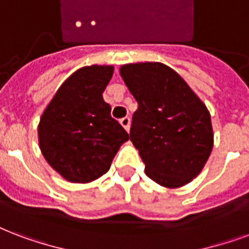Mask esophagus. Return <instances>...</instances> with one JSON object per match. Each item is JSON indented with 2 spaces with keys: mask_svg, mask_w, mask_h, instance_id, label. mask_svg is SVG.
<instances>
[{
  "mask_svg": "<svg viewBox=\"0 0 249 249\" xmlns=\"http://www.w3.org/2000/svg\"><path fill=\"white\" fill-rule=\"evenodd\" d=\"M120 124L123 125V128L128 132L129 128H130V119H129V117H123L120 120Z\"/></svg>",
  "mask_w": 249,
  "mask_h": 249,
  "instance_id": "obj_1",
  "label": "esophagus"
}]
</instances>
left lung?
Instances as JSON below:
<instances>
[{
    "instance_id": "1",
    "label": "left lung",
    "mask_w": 249,
    "mask_h": 249,
    "mask_svg": "<svg viewBox=\"0 0 249 249\" xmlns=\"http://www.w3.org/2000/svg\"><path fill=\"white\" fill-rule=\"evenodd\" d=\"M120 75L138 103L129 134L145 163V174L170 189L191 183L200 175L214 145L204 102L162 62L125 64Z\"/></svg>"
}]
</instances>
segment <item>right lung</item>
Returning <instances> with one entry per match:
<instances>
[{
    "instance_id": "add662e5",
    "label": "right lung",
    "mask_w": 249,
    "mask_h": 249,
    "mask_svg": "<svg viewBox=\"0 0 249 249\" xmlns=\"http://www.w3.org/2000/svg\"><path fill=\"white\" fill-rule=\"evenodd\" d=\"M112 74V65L79 68L58 87L40 117L37 138L41 154L70 183L99 179L129 140L103 99Z\"/></svg>"
}]
</instances>
